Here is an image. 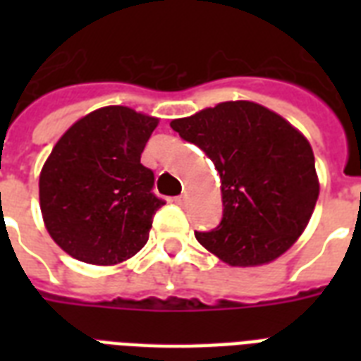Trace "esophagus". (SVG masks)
Here are the masks:
<instances>
[{
  "instance_id": "obj_1",
  "label": "esophagus",
  "mask_w": 361,
  "mask_h": 361,
  "mask_svg": "<svg viewBox=\"0 0 361 361\" xmlns=\"http://www.w3.org/2000/svg\"><path fill=\"white\" fill-rule=\"evenodd\" d=\"M176 204H180V206H185L187 195H180V197H176Z\"/></svg>"
}]
</instances>
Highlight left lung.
<instances>
[{"instance_id":"1","label":"left lung","mask_w":361,"mask_h":361,"mask_svg":"<svg viewBox=\"0 0 361 361\" xmlns=\"http://www.w3.org/2000/svg\"><path fill=\"white\" fill-rule=\"evenodd\" d=\"M221 176L223 219L195 232L200 245L231 266H260L302 236L319 198L307 138L279 114L251 101H228L170 121Z\"/></svg>"}]
</instances>
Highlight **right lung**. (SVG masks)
<instances>
[{
  "label": "right lung",
  "instance_id": "1",
  "mask_svg": "<svg viewBox=\"0 0 361 361\" xmlns=\"http://www.w3.org/2000/svg\"><path fill=\"white\" fill-rule=\"evenodd\" d=\"M159 120L127 106H104L76 121L54 146L39 178V200L52 240L76 260L112 266L146 245L164 200L140 155Z\"/></svg>",
  "mask_w": 361,
  "mask_h": 361
}]
</instances>
